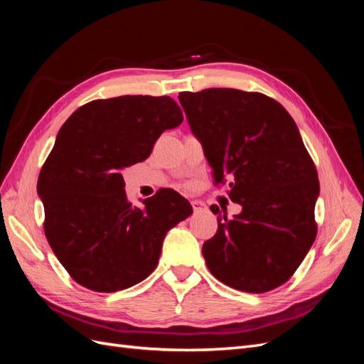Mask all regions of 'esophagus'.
<instances>
[{"label": "esophagus", "instance_id": "obj_1", "mask_svg": "<svg viewBox=\"0 0 364 364\" xmlns=\"http://www.w3.org/2000/svg\"><path fill=\"white\" fill-rule=\"evenodd\" d=\"M191 206L194 209V213H203V211H206V205L203 202H200V200H193Z\"/></svg>", "mask_w": 364, "mask_h": 364}]
</instances>
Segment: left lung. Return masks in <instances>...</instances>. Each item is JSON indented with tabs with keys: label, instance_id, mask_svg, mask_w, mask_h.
I'll list each match as a JSON object with an SVG mask.
<instances>
[{
	"label": "left lung",
	"instance_id": "obj_1",
	"mask_svg": "<svg viewBox=\"0 0 364 364\" xmlns=\"http://www.w3.org/2000/svg\"><path fill=\"white\" fill-rule=\"evenodd\" d=\"M179 102L214 182H228L230 200L243 208L232 220L217 217L202 247L209 272L241 291L279 287L317 234V171L294 119L273 98L230 87L181 92Z\"/></svg>",
	"mask_w": 364,
	"mask_h": 364
}]
</instances>
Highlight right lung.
<instances>
[{"mask_svg":"<svg viewBox=\"0 0 364 364\" xmlns=\"http://www.w3.org/2000/svg\"><path fill=\"white\" fill-rule=\"evenodd\" d=\"M183 121L173 98L121 95L94 100L65 121L41 170L43 230L58 259L83 287L114 293L156 269L168 230L193 214L174 190L136 208L123 171L146 161L162 132Z\"/></svg>","mask_w":364,"mask_h":364,"instance_id":"add662e5","label":"right lung"}]
</instances>
